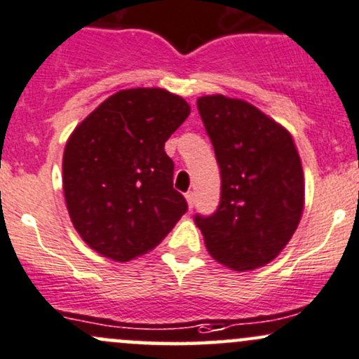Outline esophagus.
I'll use <instances>...</instances> for the list:
<instances>
[{
    "instance_id": "34e87169",
    "label": "esophagus",
    "mask_w": 359,
    "mask_h": 359,
    "mask_svg": "<svg viewBox=\"0 0 359 359\" xmlns=\"http://www.w3.org/2000/svg\"><path fill=\"white\" fill-rule=\"evenodd\" d=\"M186 201H187V206L192 210L194 208V192H187L186 194Z\"/></svg>"
}]
</instances>
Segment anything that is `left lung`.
Returning <instances> with one entry per match:
<instances>
[{"mask_svg": "<svg viewBox=\"0 0 359 359\" xmlns=\"http://www.w3.org/2000/svg\"><path fill=\"white\" fill-rule=\"evenodd\" d=\"M222 173L220 206L196 217L211 258L236 271L277 258L299 225L304 175L290 132L251 103L198 97Z\"/></svg>", "mask_w": 359, "mask_h": 359, "instance_id": "8db88e82", "label": "left lung"}]
</instances>
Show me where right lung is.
<instances>
[{
  "instance_id": "obj_1",
  "label": "right lung",
  "mask_w": 359,
  "mask_h": 359,
  "mask_svg": "<svg viewBox=\"0 0 359 359\" xmlns=\"http://www.w3.org/2000/svg\"><path fill=\"white\" fill-rule=\"evenodd\" d=\"M189 113V103L167 89H123L75 127L63 151V194L90 249L130 262L156 248L186 213L165 142Z\"/></svg>"
}]
</instances>
